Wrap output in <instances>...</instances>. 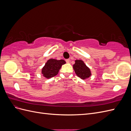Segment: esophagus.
I'll list each match as a JSON object with an SVG mask.
<instances>
[{"instance_id": "obj_1", "label": "esophagus", "mask_w": 131, "mask_h": 131, "mask_svg": "<svg viewBox=\"0 0 131 131\" xmlns=\"http://www.w3.org/2000/svg\"><path fill=\"white\" fill-rule=\"evenodd\" d=\"M66 62H67V63H69V62H70V59H67L66 60Z\"/></svg>"}]
</instances>
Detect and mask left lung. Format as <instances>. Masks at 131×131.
Returning <instances> with one entry per match:
<instances>
[{"label":"left lung","mask_w":131,"mask_h":131,"mask_svg":"<svg viewBox=\"0 0 131 131\" xmlns=\"http://www.w3.org/2000/svg\"><path fill=\"white\" fill-rule=\"evenodd\" d=\"M73 69L77 76L83 80H85L91 76L90 69L85 64L84 61L80 59L75 61Z\"/></svg>","instance_id":"left-lung-1"}]
</instances>
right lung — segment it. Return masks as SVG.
<instances>
[{"label": "right lung", "mask_w": 131, "mask_h": 131, "mask_svg": "<svg viewBox=\"0 0 131 131\" xmlns=\"http://www.w3.org/2000/svg\"><path fill=\"white\" fill-rule=\"evenodd\" d=\"M66 61L63 59L57 60L56 59H50L46 62L41 70V73L46 79L52 78L58 73L62 65L66 64Z\"/></svg>", "instance_id": "add662e5"}]
</instances>
